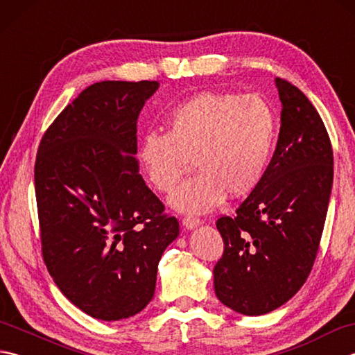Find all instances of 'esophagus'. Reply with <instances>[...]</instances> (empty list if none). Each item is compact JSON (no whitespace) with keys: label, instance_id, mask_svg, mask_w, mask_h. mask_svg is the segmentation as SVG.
I'll return each mask as SVG.
<instances>
[{"label":"esophagus","instance_id":"obj_1","mask_svg":"<svg viewBox=\"0 0 355 355\" xmlns=\"http://www.w3.org/2000/svg\"><path fill=\"white\" fill-rule=\"evenodd\" d=\"M200 224H201V221L198 220V218H192V216L183 218V225H184V229H187V230L195 229V227H197V225H200Z\"/></svg>","mask_w":355,"mask_h":355}]
</instances>
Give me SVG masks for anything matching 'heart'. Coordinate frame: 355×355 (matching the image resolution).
Returning <instances> with one entry per match:
<instances>
[{
	"mask_svg": "<svg viewBox=\"0 0 355 355\" xmlns=\"http://www.w3.org/2000/svg\"><path fill=\"white\" fill-rule=\"evenodd\" d=\"M169 131L141 137L137 158L149 184L171 192L193 158L198 173L171 195L173 209L206 214L230 195L243 198L262 182L277 137V114L259 94L205 92L180 102Z\"/></svg>",
	"mask_w": 355,
	"mask_h": 355,
	"instance_id": "obj_1",
	"label": "heart"
}]
</instances>
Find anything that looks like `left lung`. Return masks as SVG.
<instances>
[{"label":"left lung","mask_w":355,"mask_h":355,"mask_svg":"<svg viewBox=\"0 0 355 355\" xmlns=\"http://www.w3.org/2000/svg\"><path fill=\"white\" fill-rule=\"evenodd\" d=\"M276 87L281 130L268 169L235 216L216 221L224 253L215 294L245 315L276 310L305 284L333 187V148L319 112L288 80L276 78Z\"/></svg>","instance_id":"8db88e82"}]
</instances>
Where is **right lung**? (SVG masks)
<instances>
[{
    "instance_id": "right-lung-1",
    "label": "right lung",
    "mask_w": 355,
    "mask_h": 355,
    "mask_svg": "<svg viewBox=\"0 0 355 355\" xmlns=\"http://www.w3.org/2000/svg\"><path fill=\"white\" fill-rule=\"evenodd\" d=\"M157 80L85 88L42 135L35 192L44 262L58 288L101 320L140 313L155 291L175 216L139 173L137 119Z\"/></svg>"
}]
</instances>
